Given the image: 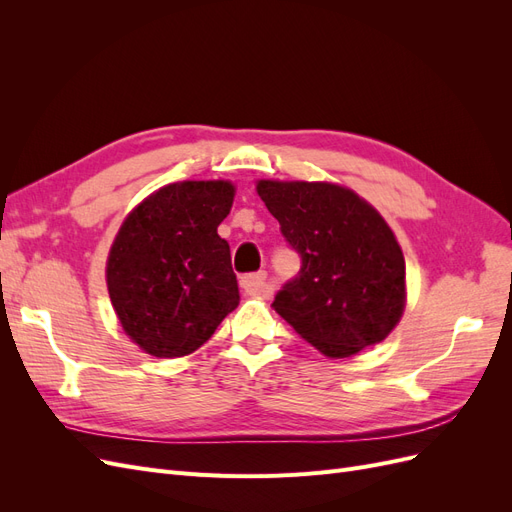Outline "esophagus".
Segmentation results:
<instances>
[{
  "label": "esophagus",
  "instance_id": "34e87169",
  "mask_svg": "<svg viewBox=\"0 0 512 512\" xmlns=\"http://www.w3.org/2000/svg\"><path fill=\"white\" fill-rule=\"evenodd\" d=\"M241 288L245 294H252V297H262L269 290L267 286V273L258 271V273H247L241 277Z\"/></svg>",
  "mask_w": 512,
  "mask_h": 512
}]
</instances>
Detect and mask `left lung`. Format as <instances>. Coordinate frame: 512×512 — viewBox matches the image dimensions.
Wrapping results in <instances>:
<instances>
[{
  "label": "left lung",
  "mask_w": 512,
  "mask_h": 512,
  "mask_svg": "<svg viewBox=\"0 0 512 512\" xmlns=\"http://www.w3.org/2000/svg\"><path fill=\"white\" fill-rule=\"evenodd\" d=\"M256 190L301 256L275 312L331 359L380 344L406 305L404 254L382 215L333 183L258 181Z\"/></svg>",
  "instance_id": "obj_1"
}]
</instances>
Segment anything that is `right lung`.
I'll return each instance as SVG.
<instances>
[{"mask_svg": "<svg viewBox=\"0 0 512 512\" xmlns=\"http://www.w3.org/2000/svg\"><path fill=\"white\" fill-rule=\"evenodd\" d=\"M228 181H183L153 192L117 232L106 284L134 342L160 359L203 346L239 305L230 245L218 226L230 213Z\"/></svg>", "mask_w": 512, "mask_h": 512, "instance_id": "right-lung-1", "label": "right lung"}]
</instances>
